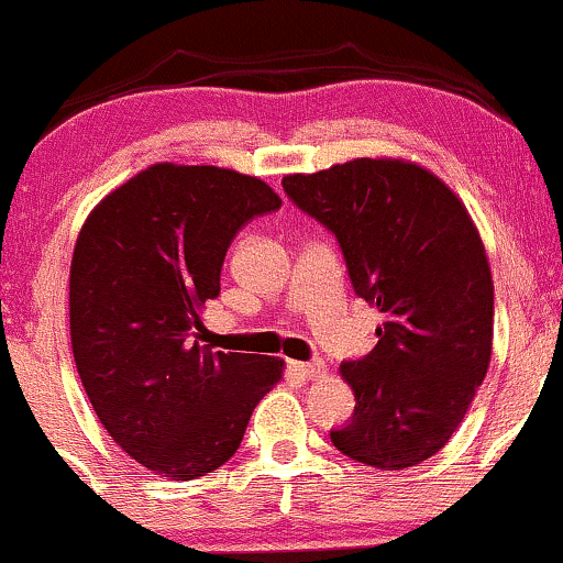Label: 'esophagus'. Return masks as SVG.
Segmentation results:
<instances>
[{
	"label": "esophagus",
	"mask_w": 563,
	"mask_h": 563,
	"mask_svg": "<svg viewBox=\"0 0 563 563\" xmlns=\"http://www.w3.org/2000/svg\"><path fill=\"white\" fill-rule=\"evenodd\" d=\"M290 368H294L296 374H301L303 379H317V376L324 372L322 361H309V364H303V361H294V364H290Z\"/></svg>",
	"instance_id": "1"
}]
</instances>
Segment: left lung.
I'll return each mask as SVG.
<instances>
[{
  "instance_id": "obj_1",
  "label": "left lung",
  "mask_w": 563,
  "mask_h": 563,
  "mask_svg": "<svg viewBox=\"0 0 563 563\" xmlns=\"http://www.w3.org/2000/svg\"><path fill=\"white\" fill-rule=\"evenodd\" d=\"M283 189L338 239L353 294L387 319L374 351L340 366L355 410L332 444L379 471L429 460L471 408L494 340V283L465 205L389 158L286 176Z\"/></svg>"
}]
</instances>
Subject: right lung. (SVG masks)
I'll list each match as a JSON object with an SVG mask.
<instances>
[{
	"instance_id": "right-lung-1",
	"label": "right lung",
	"mask_w": 563,
	"mask_h": 563,
	"mask_svg": "<svg viewBox=\"0 0 563 563\" xmlns=\"http://www.w3.org/2000/svg\"><path fill=\"white\" fill-rule=\"evenodd\" d=\"M283 199L216 166L155 163L90 212L69 269V334L92 410L147 471L191 481L244 439L283 361L197 343L231 241Z\"/></svg>"
}]
</instances>
